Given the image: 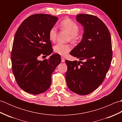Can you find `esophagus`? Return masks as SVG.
<instances>
[{
  "label": "esophagus",
  "instance_id": "1",
  "mask_svg": "<svg viewBox=\"0 0 122 122\" xmlns=\"http://www.w3.org/2000/svg\"><path fill=\"white\" fill-rule=\"evenodd\" d=\"M61 62H65V59L62 56L61 57Z\"/></svg>",
  "mask_w": 122,
  "mask_h": 122
}]
</instances>
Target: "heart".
<instances>
[{
  "label": "heart",
  "instance_id": "1",
  "mask_svg": "<svg viewBox=\"0 0 122 122\" xmlns=\"http://www.w3.org/2000/svg\"><path fill=\"white\" fill-rule=\"evenodd\" d=\"M61 27L67 31L71 35L70 39L72 41L76 39V35L79 31V26L73 20L66 18L63 20L60 24ZM57 37V29L55 27H52L49 32V38L51 41H55ZM71 46L68 44L58 43L53 46V51L55 53L60 55L65 56L71 50Z\"/></svg>",
  "mask_w": 122,
  "mask_h": 122
}]
</instances>
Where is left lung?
I'll use <instances>...</instances> for the list:
<instances>
[{"label": "left lung", "instance_id": "1", "mask_svg": "<svg viewBox=\"0 0 122 122\" xmlns=\"http://www.w3.org/2000/svg\"><path fill=\"white\" fill-rule=\"evenodd\" d=\"M84 27L83 38L70 54L83 62L66 60V84L72 92L81 95L94 91L104 81L112 59V41L107 25L97 17L76 15Z\"/></svg>", "mask_w": 122, "mask_h": 122}]
</instances>
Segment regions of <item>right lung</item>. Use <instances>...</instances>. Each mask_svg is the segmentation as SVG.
<instances>
[{
    "label": "right lung",
    "instance_id": "right-lung-1",
    "mask_svg": "<svg viewBox=\"0 0 122 122\" xmlns=\"http://www.w3.org/2000/svg\"><path fill=\"white\" fill-rule=\"evenodd\" d=\"M58 18L37 14L28 17L15 33L11 53L12 70L17 84L25 92L39 94L47 90L51 75L61 62L59 54H53L42 61L39 56L52 52L49 32Z\"/></svg>",
    "mask_w": 122,
    "mask_h": 122
}]
</instances>
